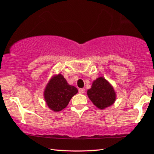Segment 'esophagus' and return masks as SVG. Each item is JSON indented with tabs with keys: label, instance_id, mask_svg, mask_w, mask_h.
I'll return each instance as SVG.
<instances>
[{
	"label": "esophagus",
	"instance_id": "1",
	"mask_svg": "<svg viewBox=\"0 0 154 154\" xmlns=\"http://www.w3.org/2000/svg\"><path fill=\"white\" fill-rule=\"evenodd\" d=\"M79 92L80 94H83L85 92V89L84 88H79Z\"/></svg>",
	"mask_w": 154,
	"mask_h": 154
}]
</instances>
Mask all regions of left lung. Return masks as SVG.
Listing matches in <instances>:
<instances>
[{
  "label": "left lung",
  "instance_id": "obj_1",
  "mask_svg": "<svg viewBox=\"0 0 154 154\" xmlns=\"http://www.w3.org/2000/svg\"><path fill=\"white\" fill-rule=\"evenodd\" d=\"M87 94L94 105L100 109L113 105L116 100L113 88L103 77L96 79Z\"/></svg>",
  "mask_w": 154,
  "mask_h": 154
}]
</instances>
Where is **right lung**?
Masks as SVG:
<instances>
[{
	"label": "right lung",
	"instance_id": "1",
	"mask_svg": "<svg viewBox=\"0 0 154 154\" xmlns=\"http://www.w3.org/2000/svg\"><path fill=\"white\" fill-rule=\"evenodd\" d=\"M77 92V88L68 84L64 77L59 74L49 81L44 92V97L50 109L57 112L66 107Z\"/></svg>",
	"mask_w": 154,
	"mask_h": 154
}]
</instances>
